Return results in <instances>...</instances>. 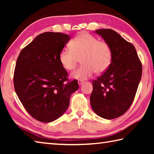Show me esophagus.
Returning a JSON list of instances; mask_svg holds the SVG:
<instances>
[{"mask_svg": "<svg viewBox=\"0 0 154 154\" xmlns=\"http://www.w3.org/2000/svg\"><path fill=\"white\" fill-rule=\"evenodd\" d=\"M83 83V81H82V80L78 81V84H79V85H82Z\"/></svg>", "mask_w": 154, "mask_h": 154, "instance_id": "34e87169", "label": "esophagus"}]
</instances>
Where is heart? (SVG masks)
Instances as JSON below:
<instances>
[{
  "instance_id": "obj_1",
  "label": "heart",
  "mask_w": 154,
  "mask_h": 154,
  "mask_svg": "<svg viewBox=\"0 0 154 154\" xmlns=\"http://www.w3.org/2000/svg\"><path fill=\"white\" fill-rule=\"evenodd\" d=\"M112 54L106 42L99 41L87 33L77 35L70 42V48H63L59 55V60L65 69L71 71L76 67L79 59L83 65L71 73L78 79H87L97 71H106L112 61Z\"/></svg>"
}]
</instances>
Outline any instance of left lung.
<instances>
[{"instance_id":"obj_1","label":"left lung","mask_w":154,"mask_h":154,"mask_svg":"<svg viewBox=\"0 0 154 154\" xmlns=\"http://www.w3.org/2000/svg\"><path fill=\"white\" fill-rule=\"evenodd\" d=\"M109 45L112 61L93 81L91 105L98 116L111 120L122 116L133 102L142 78V67L134 46L111 29L94 31Z\"/></svg>"}]
</instances>
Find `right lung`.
Listing matches in <instances>:
<instances>
[{"mask_svg": "<svg viewBox=\"0 0 154 154\" xmlns=\"http://www.w3.org/2000/svg\"><path fill=\"white\" fill-rule=\"evenodd\" d=\"M71 36L48 32L38 35L20 51L14 74L15 92L30 115L42 122L61 116L71 94L79 89L77 80L67 81V72L59 55Z\"/></svg>", "mask_w": 154, "mask_h": 154, "instance_id": "obj_1", "label": "right lung"}]
</instances>
